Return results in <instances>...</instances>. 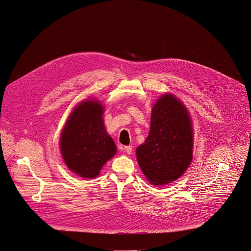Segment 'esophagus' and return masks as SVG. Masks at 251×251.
<instances>
[{
  "label": "esophagus",
  "mask_w": 251,
  "mask_h": 251,
  "mask_svg": "<svg viewBox=\"0 0 251 251\" xmlns=\"http://www.w3.org/2000/svg\"><path fill=\"white\" fill-rule=\"evenodd\" d=\"M124 151H125V153H127V154H132V152H133V147H132V146H125V147H124Z\"/></svg>",
  "instance_id": "esophagus-1"
}]
</instances>
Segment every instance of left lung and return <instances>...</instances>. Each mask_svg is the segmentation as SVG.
Masks as SVG:
<instances>
[{
  "label": "left lung",
  "mask_w": 251,
  "mask_h": 251,
  "mask_svg": "<svg viewBox=\"0 0 251 251\" xmlns=\"http://www.w3.org/2000/svg\"><path fill=\"white\" fill-rule=\"evenodd\" d=\"M135 153L142 173L154 185L170 183L186 171L193 156V129L180 100L171 94L158 98L149 135Z\"/></svg>",
  "instance_id": "obj_1"
}]
</instances>
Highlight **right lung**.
Returning a JSON list of instances; mask_svg holds the SVG:
<instances>
[{
  "mask_svg": "<svg viewBox=\"0 0 251 251\" xmlns=\"http://www.w3.org/2000/svg\"><path fill=\"white\" fill-rule=\"evenodd\" d=\"M103 106L96 99L81 102L69 116L60 136V149L68 168L82 177L94 178L116 152L106 132Z\"/></svg>",
  "mask_w": 251,
  "mask_h": 251,
  "instance_id": "1",
  "label": "right lung"
}]
</instances>
